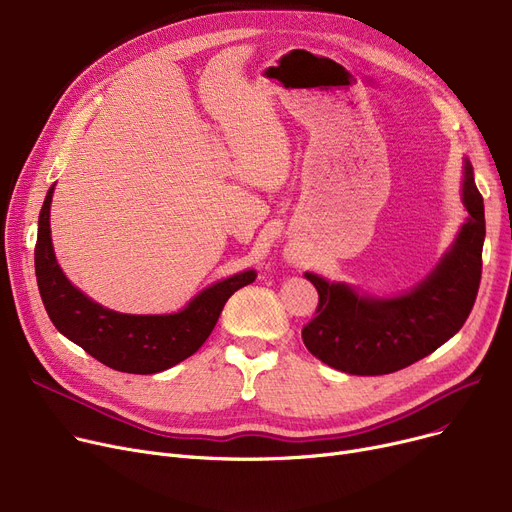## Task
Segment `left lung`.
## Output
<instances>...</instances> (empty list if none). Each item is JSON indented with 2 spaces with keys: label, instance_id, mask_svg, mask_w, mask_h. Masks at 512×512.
I'll return each mask as SVG.
<instances>
[{
  "label": "left lung",
  "instance_id": "1",
  "mask_svg": "<svg viewBox=\"0 0 512 512\" xmlns=\"http://www.w3.org/2000/svg\"><path fill=\"white\" fill-rule=\"evenodd\" d=\"M463 203L469 218L452 247L415 288L392 299L359 294L344 282L317 274L305 278L317 288V315L303 328L309 353L353 375H384L432 355L467 321L481 280L486 238L483 197L473 166L465 159Z\"/></svg>",
  "mask_w": 512,
  "mask_h": 512
}]
</instances>
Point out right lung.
Here are the masks:
<instances>
[{
    "label": "right lung",
    "instance_id": "add662e5",
    "mask_svg": "<svg viewBox=\"0 0 512 512\" xmlns=\"http://www.w3.org/2000/svg\"><path fill=\"white\" fill-rule=\"evenodd\" d=\"M53 186L39 213L35 274L51 324L99 363L124 373L149 375L195 355L232 294L255 282V270L234 274L201 290L182 311L170 315L118 313L91 301L62 272L51 245L49 207Z\"/></svg>",
    "mask_w": 512,
    "mask_h": 512
}]
</instances>
